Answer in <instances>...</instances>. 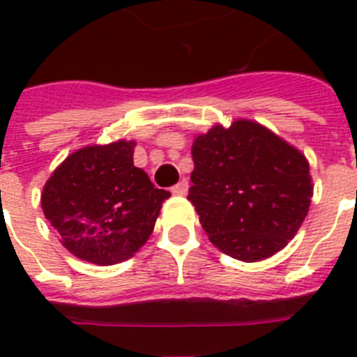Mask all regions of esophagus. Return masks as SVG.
<instances>
[{"label": "esophagus", "instance_id": "esophagus-1", "mask_svg": "<svg viewBox=\"0 0 357 357\" xmlns=\"http://www.w3.org/2000/svg\"><path fill=\"white\" fill-rule=\"evenodd\" d=\"M187 190H189V183H187V179H181L178 185H174L172 192L176 196H185L187 195Z\"/></svg>", "mask_w": 357, "mask_h": 357}]
</instances>
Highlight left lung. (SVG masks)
<instances>
[{
  "label": "left lung",
  "mask_w": 357,
  "mask_h": 357,
  "mask_svg": "<svg viewBox=\"0 0 357 357\" xmlns=\"http://www.w3.org/2000/svg\"><path fill=\"white\" fill-rule=\"evenodd\" d=\"M189 200L220 252L244 263L266 259L296 235L313 198L300 150L248 119L220 123L192 142Z\"/></svg>",
  "instance_id": "1"
}]
</instances>
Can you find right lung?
Segmentation results:
<instances>
[{"mask_svg": "<svg viewBox=\"0 0 357 357\" xmlns=\"http://www.w3.org/2000/svg\"><path fill=\"white\" fill-rule=\"evenodd\" d=\"M135 140L85 146L59 165L42 190L44 217L70 254L94 265L133 257L150 238L168 190L133 165Z\"/></svg>", "mask_w": 357, "mask_h": 357, "instance_id": "1", "label": "right lung"}]
</instances>
